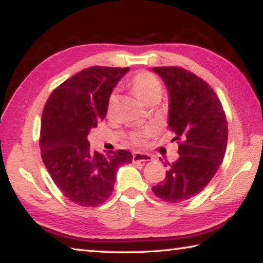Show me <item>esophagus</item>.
Wrapping results in <instances>:
<instances>
[{
    "label": "esophagus",
    "instance_id": "1",
    "mask_svg": "<svg viewBox=\"0 0 263 263\" xmlns=\"http://www.w3.org/2000/svg\"><path fill=\"white\" fill-rule=\"evenodd\" d=\"M152 160L153 158L151 157L149 154L139 153V152L133 154V158H132L133 162H145V161H152Z\"/></svg>",
    "mask_w": 263,
    "mask_h": 263
}]
</instances>
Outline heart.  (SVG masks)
Masks as SVG:
<instances>
[{
    "mask_svg": "<svg viewBox=\"0 0 263 263\" xmlns=\"http://www.w3.org/2000/svg\"><path fill=\"white\" fill-rule=\"evenodd\" d=\"M131 88L135 95L142 103H147L153 99H160L162 94V84L154 74L149 72L137 73L131 80ZM116 102V95H111L109 99V109L114 106ZM154 128L152 126H144L132 131L128 136V139L135 145H144L146 139L153 135Z\"/></svg>",
    "mask_w": 263,
    "mask_h": 263,
    "instance_id": "obj_1",
    "label": "heart"
}]
</instances>
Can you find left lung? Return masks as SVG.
<instances>
[{
    "instance_id": "8db88e82",
    "label": "left lung",
    "mask_w": 263,
    "mask_h": 263,
    "mask_svg": "<svg viewBox=\"0 0 263 263\" xmlns=\"http://www.w3.org/2000/svg\"><path fill=\"white\" fill-rule=\"evenodd\" d=\"M169 94V131L175 133L180 158L168 163L154 195L168 203L195 197L215 176L228 145V121L213 89L182 67H154Z\"/></svg>"
}]
</instances>
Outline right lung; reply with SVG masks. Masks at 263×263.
<instances>
[{
  "label": "right lung",
  "mask_w": 263,
  "mask_h": 263,
  "mask_svg": "<svg viewBox=\"0 0 263 263\" xmlns=\"http://www.w3.org/2000/svg\"><path fill=\"white\" fill-rule=\"evenodd\" d=\"M127 70L103 66L83 69L57 87L44 108L43 162L58 189L78 205L108 201L118 167L132 162L126 149L92 153L88 141L89 131L105 118L111 91Z\"/></svg>",
  "instance_id": "right-lung-1"
}]
</instances>
